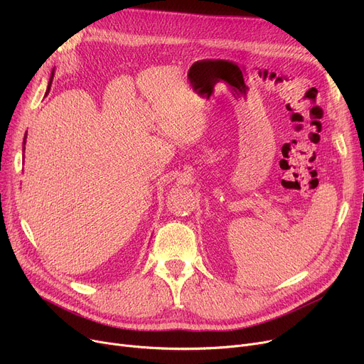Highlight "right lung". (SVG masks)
Returning a JSON list of instances; mask_svg holds the SVG:
<instances>
[{"label": "right lung", "instance_id": "obj_1", "mask_svg": "<svg viewBox=\"0 0 364 364\" xmlns=\"http://www.w3.org/2000/svg\"><path fill=\"white\" fill-rule=\"evenodd\" d=\"M51 82H53V73H51V78H50V82H48V87H47V92L46 94H48V91H50V87H51ZM25 139H26V136H25ZM26 141H23V144H25ZM23 151H25V147H23Z\"/></svg>", "mask_w": 364, "mask_h": 364}]
</instances>
